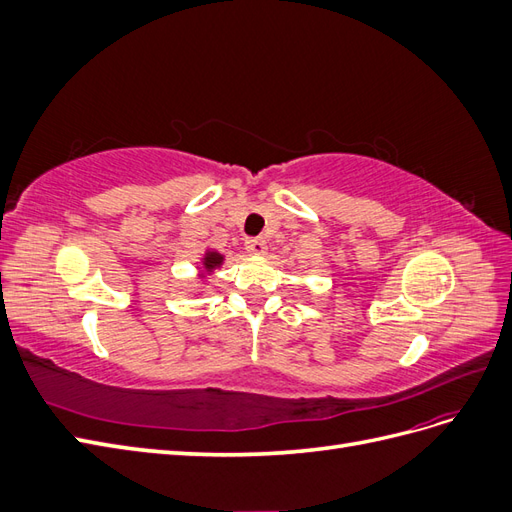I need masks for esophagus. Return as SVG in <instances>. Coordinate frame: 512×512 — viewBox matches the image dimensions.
I'll list each match as a JSON object with an SVG mask.
<instances>
[{
    "mask_svg": "<svg viewBox=\"0 0 512 512\" xmlns=\"http://www.w3.org/2000/svg\"><path fill=\"white\" fill-rule=\"evenodd\" d=\"M245 250L250 254H265L267 252V241L262 237H254L245 241Z\"/></svg>",
    "mask_w": 512,
    "mask_h": 512,
    "instance_id": "1",
    "label": "esophagus"
}]
</instances>
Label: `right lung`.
<instances>
[{"label":"right lung","mask_w":512,"mask_h":512,"mask_svg":"<svg viewBox=\"0 0 512 512\" xmlns=\"http://www.w3.org/2000/svg\"><path fill=\"white\" fill-rule=\"evenodd\" d=\"M222 262H224V256H222V254L209 250V252L205 254V258H203V273H211V271H215L218 267H222Z\"/></svg>","instance_id":"obj_1"}]
</instances>
